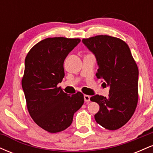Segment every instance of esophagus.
<instances>
[{
	"instance_id": "esophagus-1",
	"label": "esophagus",
	"mask_w": 153,
	"mask_h": 153,
	"mask_svg": "<svg viewBox=\"0 0 153 153\" xmlns=\"http://www.w3.org/2000/svg\"><path fill=\"white\" fill-rule=\"evenodd\" d=\"M90 98L91 96L88 95H84V100H85V102H89L90 101Z\"/></svg>"
}]
</instances>
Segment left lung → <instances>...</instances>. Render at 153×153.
I'll use <instances>...</instances> for the list:
<instances>
[{"label": "left lung", "instance_id": "obj_1", "mask_svg": "<svg viewBox=\"0 0 153 153\" xmlns=\"http://www.w3.org/2000/svg\"><path fill=\"white\" fill-rule=\"evenodd\" d=\"M82 41L96 56L99 65L97 78L103 79L110 86L108 97L99 95L91 97V101L100 106L95 119L105 129H118L131 119L137 105V63L127 44L121 39L98 35Z\"/></svg>", "mask_w": 153, "mask_h": 153}]
</instances>
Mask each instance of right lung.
Instances as JSON below:
<instances>
[{
  "label": "right lung",
  "instance_id": "1",
  "mask_svg": "<svg viewBox=\"0 0 153 153\" xmlns=\"http://www.w3.org/2000/svg\"><path fill=\"white\" fill-rule=\"evenodd\" d=\"M80 42L78 38H47L36 44L26 57L22 85L28 111L48 132L70 127L84 103L81 92L70 96L57 85L65 76V59Z\"/></svg>",
  "mask_w": 153,
  "mask_h": 153
}]
</instances>
